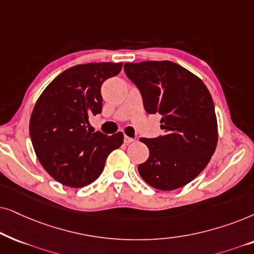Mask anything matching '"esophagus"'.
Listing matches in <instances>:
<instances>
[{
    "label": "esophagus",
    "mask_w": 254,
    "mask_h": 254,
    "mask_svg": "<svg viewBox=\"0 0 254 254\" xmlns=\"http://www.w3.org/2000/svg\"><path fill=\"white\" fill-rule=\"evenodd\" d=\"M133 141H134L133 138H130V137H127V134H125V136H124V143H125V144H130V143H133Z\"/></svg>",
    "instance_id": "esophagus-1"
}]
</instances>
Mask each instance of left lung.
Masks as SVG:
<instances>
[{
	"instance_id": "left-lung-1",
	"label": "left lung",
	"mask_w": 254,
	"mask_h": 254,
	"mask_svg": "<svg viewBox=\"0 0 254 254\" xmlns=\"http://www.w3.org/2000/svg\"><path fill=\"white\" fill-rule=\"evenodd\" d=\"M125 73L140 90L145 111L161 115L164 136L140 138L150 155L138 172L159 190L184 187L204 170L218 140L217 118L208 88L178 64H124Z\"/></svg>"
}]
</instances>
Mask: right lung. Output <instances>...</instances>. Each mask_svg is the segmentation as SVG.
I'll return each instance as SVG.
<instances>
[{
	"label": "right lung",
	"instance_id": "add662e5",
	"mask_svg": "<svg viewBox=\"0 0 254 254\" xmlns=\"http://www.w3.org/2000/svg\"><path fill=\"white\" fill-rule=\"evenodd\" d=\"M122 63H89L70 67L47 86L30 118L37 158L60 184L81 188L102 173L110 152L123 144L117 132L107 136L88 129L89 117L102 111L101 86L121 72Z\"/></svg>",
	"mask_w": 254,
	"mask_h": 254
}]
</instances>
